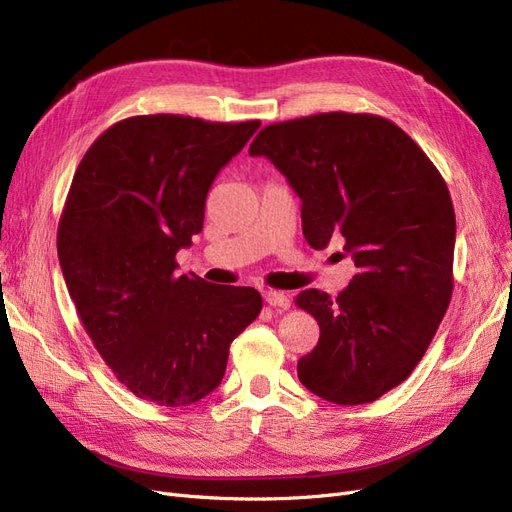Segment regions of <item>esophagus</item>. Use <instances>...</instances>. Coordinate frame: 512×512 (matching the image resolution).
I'll return each mask as SVG.
<instances>
[{
  "label": "esophagus",
  "instance_id": "34e87169",
  "mask_svg": "<svg viewBox=\"0 0 512 512\" xmlns=\"http://www.w3.org/2000/svg\"><path fill=\"white\" fill-rule=\"evenodd\" d=\"M263 300H266L274 308H289L291 306L289 295H285L283 291H274V289L263 291Z\"/></svg>",
  "mask_w": 512,
  "mask_h": 512
}]
</instances>
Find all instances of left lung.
Returning a JSON list of instances; mask_svg holds the SVG:
<instances>
[{
	"instance_id": "obj_1",
	"label": "left lung",
	"mask_w": 512,
	"mask_h": 512,
	"mask_svg": "<svg viewBox=\"0 0 512 512\" xmlns=\"http://www.w3.org/2000/svg\"><path fill=\"white\" fill-rule=\"evenodd\" d=\"M266 157L302 200L312 249L344 240L357 274L338 298L306 289L295 304L321 336L298 361L319 398L368 404L410 376L453 293L455 210L440 172L408 134L376 114L323 112L263 127Z\"/></svg>"
}]
</instances>
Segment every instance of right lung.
I'll return each instance as SVG.
<instances>
[{"label": "right lung", "instance_id": "add662e5", "mask_svg": "<svg viewBox=\"0 0 512 512\" xmlns=\"http://www.w3.org/2000/svg\"><path fill=\"white\" fill-rule=\"evenodd\" d=\"M259 121L144 114L106 129L82 157L57 232L78 317L119 381L180 408L221 385L229 344L261 310L251 287L178 276L202 232L206 195Z\"/></svg>", "mask_w": 512, "mask_h": 512}]
</instances>
